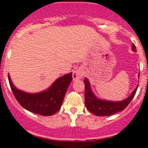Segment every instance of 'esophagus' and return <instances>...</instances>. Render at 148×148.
<instances>
[{"instance_id": "obj_1", "label": "esophagus", "mask_w": 148, "mask_h": 148, "mask_svg": "<svg viewBox=\"0 0 148 148\" xmlns=\"http://www.w3.org/2000/svg\"><path fill=\"white\" fill-rule=\"evenodd\" d=\"M82 76H83V73H82V70L77 69L73 72V74H72L73 79H74V80H78V79H82Z\"/></svg>"}]
</instances>
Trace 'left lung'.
<instances>
[{
  "mask_svg": "<svg viewBox=\"0 0 148 148\" xmlns=\"http://www.w3.org/2000/svg\"><path fill=\"white\" fill-rule=\"evenodd\" d=\"M132 50L136 52V47L132 45ZM85 85V106L88 111L94 114L96 116H109L114 114L118 112L123 111L129 104L131 101L134 99L136 94L137 87L132 92L130 96H128L125 100L121 101H112L101 100L99 99L93 94L91 90L90 82L87 78L84 79Z\"/></svg>",
  "mask_w": 148,
  "mask_h": 148,
  "instance_id": "left-lung-1",
  "label": "left lung"
}]
</instances>
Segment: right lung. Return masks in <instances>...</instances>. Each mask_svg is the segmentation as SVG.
Here are the masks:
<instances>
[{"mask_svg":"<svg viewBox=\"0 0 148 148\" xmlns=\"http://www.w3.org/2000/svg\"><path fill=\"white\" fill-rule=\"evenodd\" d=\"M9 85L15 99L20 105L31 112L43 116H50L60 109L68 87L72 81V73L59 77L46 90L28 93L17 89L8 76Z\"/></svg>","mask_w":148,"mask_h":148,"instance_id":"1","label":"right lung"}]
</instances>
